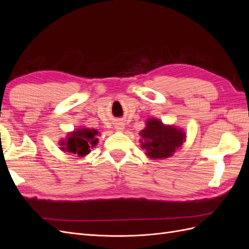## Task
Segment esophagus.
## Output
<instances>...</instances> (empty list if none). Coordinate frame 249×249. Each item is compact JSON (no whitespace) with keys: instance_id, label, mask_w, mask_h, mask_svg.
<instances>
[{"instance_id":"34e87169","label":"esophagus","mask_w":249,"mask_h":249,"mask_svg":"<svg viewBox=\"0 0 249 249\" xmlns=\"http://www.w3.org/2000/svg\"><path fill=\"white\" fill-rule=\"evenodd\" d=\"M115 129H116L117 131H123V130L124 129V125L123 124H120V123L115 124Z\"/></svg>"}]
</instances>
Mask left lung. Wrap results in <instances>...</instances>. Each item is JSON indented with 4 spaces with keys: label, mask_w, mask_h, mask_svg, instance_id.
Wrapping results in <instances>:
<instances>
[{
    "label": "left lung",
    "mask_w": 249,
    "mask_h": 249,
    "mask_svg": "<svg viewBox=\"0 0 249 249\" xmlns=\"http://www.w3.org/2000/svg\"><path fill=\"white\" fill-rule=\"evenodd\" d=\"M146 123V127L140 133L141 146L152 159L168 158L182 146L186 138L182 130L164 125L160 120L155 118L148 119Z\"/></svg>",
    "instance_id": "8db88e82"
}]
</instances>
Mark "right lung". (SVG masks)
I'll list each match as a JSON object with an SVG mask.
<instances>
[{
    "mask_svg": "<svg viewBox=\"0 0 249 249\" xmlns=\"http://www.w3.org/2000/svg\"><path fill=\"white\" fill-rule=\"evenodd\" d=\"M96 130H90L86 127H81V129L72 132L67 136L66 141H62L61 145L63 146L61 149L64 152H70L76 154L78 156H85L89 154L90 147L96 145L97 135Z\"/></svg>",
    "mask_w": 249,
    "mask_h": 249,
    "instance_id": "right-lung-1",
    "label": "right lung"
}]
</instances>
